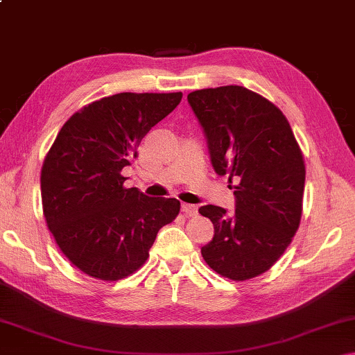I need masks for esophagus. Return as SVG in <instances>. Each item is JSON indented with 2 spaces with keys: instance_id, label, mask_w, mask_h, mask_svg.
Returning <instances> with one entry per match:
<instances>
[{
  "instance_id": "obj_1",
  "label": "esophagus",
  "mask_w": 355,
  "mask_h": 355,
  "mask_svg": "<svg viewBox=\"0 0 355 355\" xmlns=\"http://www.w3.org/2000/svg\"><path fill=\"white\" fill-rule=\"evenodd\" d=\"M182 211H183L186 216H196L197 211H199V209H197L196 205H189V203H183V205H182Z\"/></svg>"
}]
</instances>
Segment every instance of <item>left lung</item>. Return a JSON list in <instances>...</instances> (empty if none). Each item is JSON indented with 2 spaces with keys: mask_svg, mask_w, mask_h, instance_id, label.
Instances as JSON below:
<instances>
[{
  "mask_svg": "<svg viewBox=\"0 0 355 355\" xmlns=\"http://www.w3.org/2000/svg\"><path fill=\"white\" fill-rule=\"evenodd\" d=\"M218 175L235 180V213L203 205L214 225L203 260L220 275L248 280L266 272L290 245L302 216L304 156L277 106L243 86L188 95Z\"/></svg>",
  "mask_w": 355,
  "mask_h": 355,
  "instance_id": "obj_1",
  "label": "left lung"
}]
</instances>
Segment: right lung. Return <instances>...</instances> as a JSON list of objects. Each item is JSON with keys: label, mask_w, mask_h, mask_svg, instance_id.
I'll use <instances>...</instances> for the list:
<instances>
[{"label": "right lung", "mask_w": 355, "mask_h": 355, "mask_svg": "<svg viewBox=\"0 0 355 355\" xmlns=\"http://www.w3.org/2000/svg\"><path fill=\"white\" fill-rule=\"evenodd\" d=\"M182 97L111 95L75 112L58 133L42 166V203L59 249L84 274L128 277L146 263L159 228L177 218V199L123 188L120 172Z\"/></svg>", "instance_id": "right-lung-1"}]
</instances>
